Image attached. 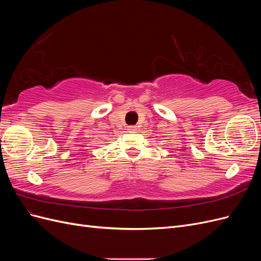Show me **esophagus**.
Wrapping results in <instances>:
<instances>
[{
    "label": "esophagus",
    "instance_id": "1",
    "mask_svg": "<svg viewBox=\"0 0 261 261\" xmlns=\"http://www.w3.org/2000/svg\"><path fill=\"white\" fill-rule=\"evenodd\" d=\"M127 129H128V132L133 133V132H135L137 129V127H136V126H128Z\"/></svg>",
    "mask_w": 261,
    "mask_h": 261
}]
</instances>
